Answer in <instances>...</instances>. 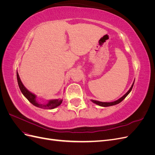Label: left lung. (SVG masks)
I'll use <instances>...</instances> for the list:
<instances>
[{"label":"left lung","instance_id":"obj_1","mask_svg":"<svg viewBox=\"0 0 155 155\" xmlns=\"http://www.w3.org/2000/svg\"><path fill=\"white\" fill-rule=\"evenodd\" d=\"M133 85H134V83H133V84L132 85V86H131V87L130 88L129 91H128L127 92L124 96H123L121 98H120L119 100H116V101H112V102H101V101H98L93 100H92L91 101H92L93 103H94V104H97V105H100V106H101V107H109V106H112V105H116V104H120V102L122 101L125 99V98L126 97V96H127V95L129 94L130 93V92L131 91V90H132Z\"/></svg>","mask_w":155,"mask_h":155}]
</instances>
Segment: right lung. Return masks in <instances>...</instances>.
I'll use <instances>...</instances> for the list:
<instances>
[{"mask_svg":"<svg viewBox=\"0 0 155 155\" xmlns=\"http://www.w3.org/2000/svg\"><path fill=\"white\" fill-rule=\"evenodd\" d=\"M17 82H18V87H19L20 90L21 92L22 93V94L24 95L26 99L28 100L31 104H32L34 105L41 108V109H53L54 108L58 107L61 104V103L63 101L62 100H52L49 101L48 104H41L37 103L35 100L36 96L34 94H32L30 91H28L27 89L25 87V86L23 85V84L22 83L21 79L19 78V76H18V74L17 71Z\"/></svg>","mask_w":155,"mask_h":155,"instance_id":"1","label":"right lung"}]
</instances>
